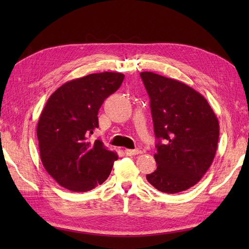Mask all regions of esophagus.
I'll use <instances>...</instances> for the list:
<instances>
[{
  "mask_svg": "<svg viewBox=\"0 0 249 249\" xmlns=\"http://www.w3.org/2000/svg\"><path fill=\"white\" fill-rule=\"evenodd\" d=\"M124 153L126 156H136L141 153L139 149H124Z\"/></svg>",
  "mask_w": 249,
  "mask_h": 249,
  "instance_id": "obj_1",
  "label": "esophagus"
}]
</instances>
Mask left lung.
Here are the masks:
<instances>
[{"label":"left lung","mask_w":249,"mask_h":249,"mask_svg":"<svg viewBox=\"0 0 249 249\" xmlns=\"http://www.w3.org/2000/svg\"><path fill=\"white\" fill-rule=\"evenodd\" d=\"M140 77L150 99L158 139L154 156L158 167L146 179L161 192L185 191L197 184L212 164L219 123L208 101L190 86L150 71Z\"/></svg>","instance_id":"1"}]
</instances>
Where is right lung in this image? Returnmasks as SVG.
<instances>
[{
	"instance_id": "obj_1",
	"label": "right lung",
	"mask_w": 249,
	"mask_h": 249,
	"mask_svg": "<svg viewBox=\"0 0 249 249\" xmlns=\"http://www.w3.org/2000/svg\"><path fill=\"white\" fill-rule=\"evenodd\" d=\"M124 79L120 72L91 73L64 83L49 97L37 138L43 167L60 186L86 192L108 178L118 156L90 136L99 127L97 113L104 101Z\"/></svg>"
}]
</instances>
